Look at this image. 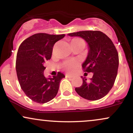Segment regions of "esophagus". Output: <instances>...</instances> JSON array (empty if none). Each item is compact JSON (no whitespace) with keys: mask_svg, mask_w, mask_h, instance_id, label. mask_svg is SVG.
Segmentation results:
<instances>
[{"mask_svg":"<svg viewBox=\"0 0 133 133\" xmlns=\"http://www.w3.org/2000/svg\"><path fill=\"white\" fill-rule=\"evenodd\" d=\"M65 77H68V78H72V76L71 75H69V74H66V75H65Z\"/></svg>","mask_w":133,"mask_h":133,"instance_id":"1","label":"esophagus"}]
</instances>
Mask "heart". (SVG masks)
<instances>
[{
  "instance_id": "b5f03b06",
  "label": "heart",
  "mask_w": 133,
  "mask_h": 133,
  "mask_svg": "<svg viewBox=\"0 0 133 133\" xmlns=\"http://www.w3.org/2000/svg\"><path fill=\"white\" fill-rule=\"evenodd\" d=\"M72 47L75 46L77 45H82L84 46L85 42L83 39H81V38H75L73 39L71 42ZM79 62L76 59H70L65 61L62 64V66L65 71H66L69 73L72 72L74 71V70L78 67Z\"/></svg>"
}]
</instances>
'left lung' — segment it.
Returning <instances> with one entry per match:
<instances>
[{"label":"left lung","mask_w":133,"mask_h":133,"mask_svg":"<svg viewBox=\"0 0 133 133\" xmlns=\"http://www.w3.org/2000/svg\"><path fill=\"white\" fill-rule=\"evenodd\" d=\"M68 35L79 36L88 42L89 53L82 67L84 72L93 73L89 81L82 76V84L75 88L76 92L90 101L103 98L112 89L117 76L119 56L115 45L105 34L99 30H84Z\"/></svg>","instance_id":"8db88e82"}]
</instances>
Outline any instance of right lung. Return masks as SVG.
<instances>
[{
    "label": "right lung",
    "instance_id": "1",
    "mask_svg": "<svg viewBox=\"0 0 133 133\" xmlns=\"http://www.w3.org/2000/svg\"><path fill=\"white\" fill-rule=\"evenodd\" d=\"M64 36L36 34L25 39L19 47L16 63L18 80L25 95L36 103L44 104L54 99L61 81L65 77L60 72L52 78L44 76V62L51 59L55 43Z\"/></svg>",
    "mask_w": 133,
    "mask_h": 133
}]
</instances>
